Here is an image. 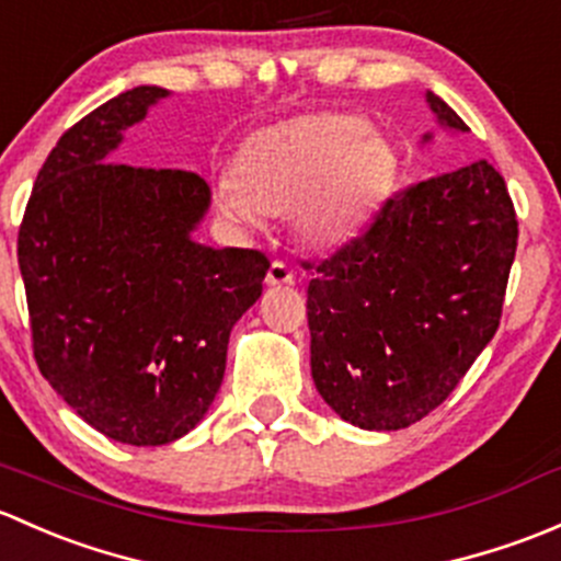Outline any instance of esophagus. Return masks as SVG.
Masks as SVG:
<instances>
[{"instance_id": "1", "label": "esophagus", "mask_w": 561, "mask_h": 561, "mask_svg": "<svg viewBox=\"0 0 561 561\" xmlns=\"http://www.w3.org/2000/svg\"><path fill=\"white\" fill-rule=\"evenodd\" d=\"M294 283V270L283 262H273L267 270V286H291Z\"/></svg>"}]
</instances>
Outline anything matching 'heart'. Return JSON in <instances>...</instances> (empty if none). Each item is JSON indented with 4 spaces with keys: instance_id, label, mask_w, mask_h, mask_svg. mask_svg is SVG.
I'll list each match as a JSON object with an SVG mask.
<instances>
[{
    "instance_id": "obj_1",
    "label": "heart",
    "mask_w": 561,
    "mask_h": 561,
    "mask_svg": "<svg viewBox=\"0 0 561 561\" xmlns=\"http://www.w3.org/2000/svg\"><path fill=\"white\" fill-rule=\"evenodd\" d=\"M394 175L389 142L359 115L310 113L245 137L216 196L224 216L245 227L291 213L305 245L340 248L373 221Z\"/></svg>"
}]
</instances>
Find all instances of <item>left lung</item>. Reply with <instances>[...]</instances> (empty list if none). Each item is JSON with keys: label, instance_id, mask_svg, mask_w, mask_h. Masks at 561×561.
I'll return each instance as SVG.
<instances>
[{"label": "left lung", "instance_id": "left-lung-1", "mask_svg": "<svg viewBox=\"0 0 561 561\" xmlns=\"http://www.w3.org/2000/svg\"><path fill=\"white\" fill-rule=\"evenodd\" d=\"M426 105L440 129L470 131L435 91ZM516 240L513 202L489 161L386 202L369 232L319 264L308 286L321 400L373 432L432 413L500 327Z\"/></svg>", "mask_w": 561, "mask_h": 561}]
</instances>
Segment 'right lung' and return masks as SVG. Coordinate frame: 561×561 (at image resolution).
Masks as SVG:
<instances>
[{"label": "right lung", "mask_w": 561, "mask_h": 561, "mask_svg": "<svg viewBox=\"0 0 561 561\" xmlns=\"http://www.w3.org/2000/svg\"><path fill=\"white\" fill-rule=\"evenodd\" d=\"M167 96L137 85L65 131L19 232L39 373L126 446H167L205 419L229 332L270 270L259 251L194 240L210 210L199 175L113 161L126 129Z\"/></svg>", "instance_id": "add662e5"}]
</instances>
